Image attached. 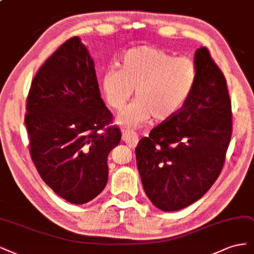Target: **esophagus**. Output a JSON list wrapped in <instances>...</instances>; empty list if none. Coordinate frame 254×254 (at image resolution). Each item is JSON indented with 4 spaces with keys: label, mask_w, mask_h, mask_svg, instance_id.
Here are the masks:
<instances>
[{
    "label": "esophagus",
    "mask_w": 254,
    "mask_h": 254,
    "mask_svg": "<svg viewBox=\"0 0 254 254\" xmlns=\"http://www.w3.org/2000/svg\"><path fill=\"white\" fill-rule=\"evenodd\" d=\"M122 140H124L127 144H128L129 146H136L137 142H138V137L136 135V133H134L133 130H125L122 133Z\"/></svg>",
    "instance_id": "obj_1"
}]
</instances>
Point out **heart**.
<instances>
[{
    "instance_id": "obj_1",
    "label": "heart",
    "mask_w": 254,
    "mask_h": 254,
    "mask_svg": "<svg viewBox=\"0 0 254 254\" xmlns=\"http://www.w3.org/2000/svg\"><path fill=\"white\" fill-rule=\"evenodd\" d=\"M196 82L193 60L145 45L128 50L121 57L120 69H108L101 81L105 99L116 111L124 109L136 89L137 99L118 118L126 127L143 125L151 116L156 121L171 119L189 100Z\"/></svg>"
}]
</instances>
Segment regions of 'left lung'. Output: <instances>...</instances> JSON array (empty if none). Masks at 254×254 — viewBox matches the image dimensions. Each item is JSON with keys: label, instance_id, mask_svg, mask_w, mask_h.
Masks as SVG:
<instances>
[{"label": "left lung", "instance_id": "1", "mask_svg": "<svg viewBox=\"0 0 254 254\" xmlns=\"http://www.w3.org/2000/svg\"><path fill=\"white\" fill-rule=\"evenodd\" d=\"M197 82L183 109L138 142L137 168L155 207L176 211L207 193L224 167L232 135L226 78L206 46L195 53Z\"/></svg>", "mask_w": 254, "mask_h": 254}]
</instances>
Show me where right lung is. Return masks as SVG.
I'll return each instance as SVG.
<instances>
[{
    "label": "right lung",
    "instance_id": "add662e5",
    "mask_svg": "<svg viewBox=\"0 0 254 254\" xmlns=\"http://www.w3.org/2000/svg\"><path fill=\"white\" fill-rule=\"evenodd\" d=\"M25 125L30 156L56 194L82 204L108 183L109 153L120 142L101 99L95 64L78 37L57 50L31 81Z\"/></svg>",
    "mask_w": 254,
    "mask_h": 254
}]
</instances>
